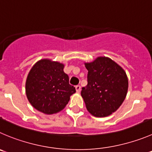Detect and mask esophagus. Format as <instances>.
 Returning <instances> with one entry per match:
<instances>
[{"instance_id": "esophagus-1", "label": "esophagus", "mask_w": 152, "mask_h": 152, "mask_svg": "<svg viewBox=\"0 0 152 152\" xmlns=\"http://www.w3.org/2000/svg\"><path fill=\"white\" fill-rule=\"evenodd\" d=\"M75 89H76V91L77 92H80V85H77V86H75Z\"/></svg>"}]
</instances>
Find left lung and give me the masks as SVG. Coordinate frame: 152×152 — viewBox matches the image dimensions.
<instances>
[{"instance_id":"obj_1","label":"left lung","mask_w":152,"mask_h":152,"mask_svg":"<svg viewBox=\"0 0 152 152\" xmlns=\"http://www.w3.org/2000/svg\"><path fill=\"white\" fill-rule=\"evenodd\" d=\"M85 66L88 70L87 85L82 87L81 96L86 109L94 116H107L117 110L126 97V73L107 57H98Z\"/></svg>"}]
</instances>
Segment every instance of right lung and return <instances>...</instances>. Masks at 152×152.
Here are the masks:
<instances>
[{
	"instance_id": "1",
	"label": "right lung",
	"mask_w": 152,
	"mask_h": 152,
	"mask_svg": "<svg viewBox=\"0 0 152 152\" xmlns=\"http://www.w3.org/2000/svg\"><path fill=\"white\" fill-rule=\"evenodd\" d=\"M64 66L57 62L42 60L30 71L26 81V95L31 105L45 114L59 112L66 106L76 92L69 84Z\"/></svg>"
}]
</instances>
